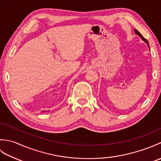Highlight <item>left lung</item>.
I'll use <instances>...</instances> for the list:
<instances>
[{
	"label": "left lung",
	"instance_id": "obj_1",
	"mask_svg": "<svg viewBox=\"0 0 161 161\" xmlns=\"http://www.w3.org/2000/svg\"><path fill=\"white\" fill-rule=\"evenodd\" d=\"M134 31H135V33L136 34V35H138L140 37H141V38L142 39V41H144V42L147 43V46H148V47H149V43H148V42H147V40L146 39H145L144 38V37H143L142 36V35H141V33H140L138 31V30H134Z\"/></svg>",
	"mask_w": 161,
	"mask_h": 161
}]
</instances>
